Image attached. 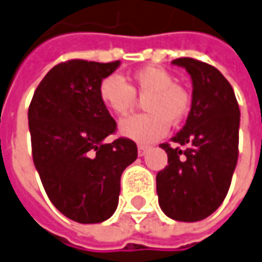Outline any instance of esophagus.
Masks as SVG:
<instances>
[{
	"label": "esophagus",
	"mask_w": 262,
	"mask_h": 262,
	"mask_svg": "<svg viewBox=\"0 0 262 262\" xmlns=\"http://www.w3.org/2000/svg\"><path fill=\"white\" fill-rule=\"evenodd\" d=\"M147 151H148V147H147V145H138V156H140V157L145 156V152Z\"/></svg>",
	"instance_id": "34e87169"
}]
</instances>
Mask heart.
I'll return each instance as SVG.
<instances>
[{"instance_id":"obj_1","label":"heart","mask_w":262,"mask_h":262,"mask_svg":"<svg viewBox=\"0 0 262 262\" xmlns=\"http://www.w3.org/2000/svg\"><path fill=\"white\" fill-rule=\"evenodd\" d=\"M101 102L115 115L125 117L135 106V95L144 98L147 112L124 119L119 134L137 143H154L167 134L170 122H182L190 111V98L174 83L167 70L147 66L133 73L129 85L118 75L103 79L98 89Z\"/></svg>"}]
</instances>
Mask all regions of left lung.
Wrapping results in <instances>:
<instances>
[{"mask_svg":"<svg viewBox=\"0 0 262 262\" xmlns=\"http://www.w3.org/2000/svg\"><path fill=\"white\" fill-rule=\"evenodd\" d=\"M171 64L192 79V106L170 144L168 166L156 177L161 210L180 222L202 221L216 210L229 190L238 161L239 106L232 86L208 63L182 57Z\"/></svg>","mask_w":262,"mask_h":262,"instance_id":"8db88e82","label":"left lung"}]
</instances>
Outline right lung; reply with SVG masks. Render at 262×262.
<instances>
[{"instance_id":"1","label":"right lung","mask_w":262,"mask_h":262,"mask_svg":"<svg viewBox=\"0 0 262 262\" xmlns=\"http://www.w3.org/2000/svg\"><path fill=\"white\" fill-rule=\"evenodd\" d=\"M121 61L69 60L49 70L29 108L33 161L56 209L79 224H99L118 206L121 174L137 159L128 138L105 143L117 122L98 89Z\"/></svg>"}]
</instances>
